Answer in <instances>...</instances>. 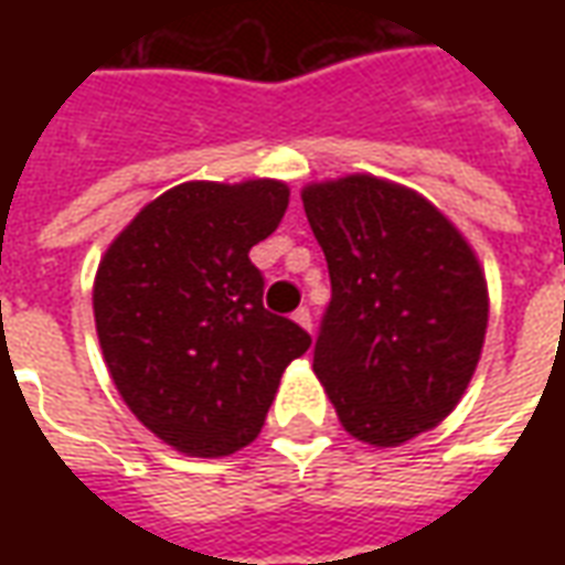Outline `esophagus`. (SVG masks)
Returning a JSON list of instances; mask_svg holds the SVG:
<instances>
[{"label":"esophagus","instance_id":"esophagus-1","mask_svg":"<svg viewBox=\"0 0 565 565\" xmlns=\"http://www.w3.org/2000/svg\"><path fill=\"white\" fill-rule=\"evenodd\" d=\"M294 320L299 323V327H306V330H311V308H296L294 311Z\"/></svg>","mask_w":565,"mask_h":565}]
</instances>
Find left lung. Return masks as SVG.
Returning a JSON list of instances; mask_svg holds the SVG:
<instances>
[{
  "mask_svg": "<svg viewBox=\"0 0 565 565\" xmlns=\"http://www.w3.org/2000/svg\"><path fill=\"white\" fill-rule=\"evenodd\" d=\"M330 269L315 372L360 441L393 448L460 403L487 330L472 247L415 190L351 174L302 190Z\"/></svg>",
  "mask_w": 565,
  "mask_h": 565,
  "instance_id": "1",
  "label": "left lung"
}]
</instances>
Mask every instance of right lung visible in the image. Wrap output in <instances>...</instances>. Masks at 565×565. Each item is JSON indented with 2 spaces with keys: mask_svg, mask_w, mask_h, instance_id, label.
Returning a JSON list of instances; mask_svg holds the SVG:
<instances>
[{
  "mask_svg": "<svg viewBox=\"0 0 565 565\" xmlns=\"http://www.w3.org/2000/svg\"><path fill=\"white\" fill-rule=\"evenodd\" d=\"M281 181H190L136 214L99 263L93 315L129 412L190 457H226L263 429L284 369L311 344L263 306L250 247L269 238Z\"/></svg>",
  "mask_w": 565,
  "mask_h": 565,
  "instance_id": "add662e5",
  "label": "right lung"
}]
</instances>
